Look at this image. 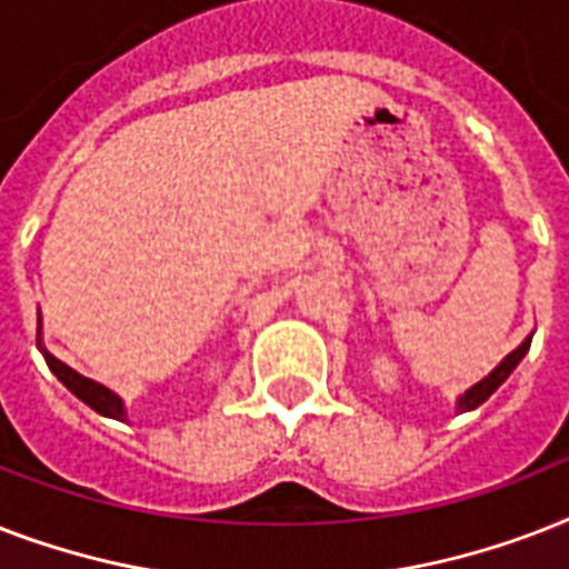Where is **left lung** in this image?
I'll use <instances>...</instances> for the list:
<instances>
[{
    "mask_svg": "<svg viewBox=\"0 0 569 569\" xmlns=\"http://www.w3.org/2000/svg\"><path fill=\"white\" fill-rule=\"evenodd\" d=\"M529 346H531V337H526V339H522V346H520V348H513L511 355L505 357L502 363L496 366L493 372L487 375L485 380H478L476 387H469L467 392H463V396L458 398V410H460V413H463V410H476L478 405H485L487 398L493 396L496 389L502 387L505 380H508V375H511L513 369L520 366V360H522V357H526V351H529Z\"/></svg>",
    "mask_w": 569,
    "mask_h": 569,
    "instance_id": "8db88e82",
    "label": "left lung"
}]
</instances>
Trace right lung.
Returning a JSON list of instances; mask_svg holds the SVG:
<instances>
[{
  "mask_svg": "<svg viewBox=\"0 0 569 569\" xmlns=\"http://www.w3.org/2000/svg\"><path fill=\"white\" fill-rule=\"evenodd\" d=\"M38 342H40V321H38ZM40 351H43V360H47V366L52 369V375H56V378L61 380V383H64L76 398H82L84 405L91 407V410H97L100 416H109V419H120V422L127 419V407H123L120 396H114L109 387H102V383H97V380L84 378V375H79L67 363H61V360L49 355L43 346H40Z\"/></svg>",
  "mask_w": 569,
  "mask_h": 569,
  "instance_id": "1",
  "label": "right lung"
}]
</instances>
